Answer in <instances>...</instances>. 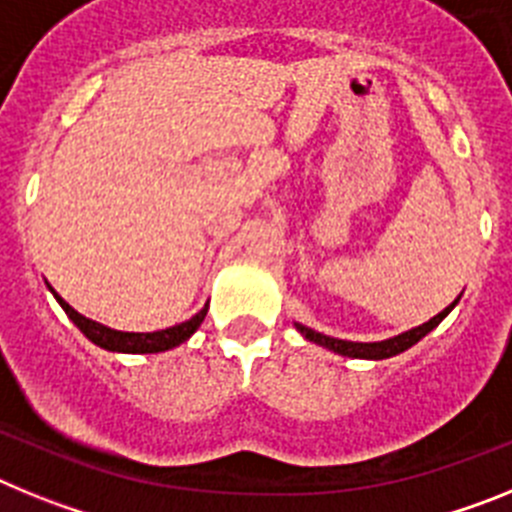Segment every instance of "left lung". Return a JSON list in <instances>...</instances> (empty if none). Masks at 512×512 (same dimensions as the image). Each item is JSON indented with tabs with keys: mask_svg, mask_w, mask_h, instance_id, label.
<instances>
[{
	"mask_svg": "<svg viewBox=\"0 0 512 512\" xmlns=\"http://www.w3.org/2000/svg\"><path fill=\"white\" fill-rule=\"evenodd\" d=\"M461 300V295L456 297L454 302H451L449 307H443L438 315H433L428 323L423 325H415V328L410 330H402V333H397V336L392 338H384V341H372V343H361V341H343V338H333V336H325V333H318V330L307 328V325L302 323H295V328L300 330L302 338H307V341L318 343V346L328 348V351H333V354H341V356H348V359H369V361H382V359H392V356L402 354V351H408L410 346H415V343L420 341V338H425L428 333H431L433 328H436L438 323H441L446 315H449L451 310L456 307V302Z\"/></svg>",
	"mask_w": 512,
	"mask_h": 512,
	"instance_id": "left-lung-1",
	"label": "left lung"
}]
</instances>
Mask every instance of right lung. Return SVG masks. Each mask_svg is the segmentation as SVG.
<instances>
[{"mask_svg": "<svg viewBox=\"0 0 512 512\" xmlns=\"http://www.w3.org/2000/svg\"><path fill=\"white\" fill-rule=\"evenodd\" d=\"M48 289H51V295L56 297L58 305L63 307V312L74 320L76 328H79L94 346L104 348V351H115V354H158V351H169V348H176L179 343L189 341V338L194 336V330L200 328L202 320H205L207 315L205 305L197 315H192V318L184 320V323L179 325H171V328L151 330V333H130V330H115L110 328V325H102L97 323V320L87 318V315H81V312H76L69 302L58 295L51 284H48Z\"/></svg>", "mask_w": 512, "mask_h": 512, "instance_id": "obj_1", "label": "right lung"}]
</instances>
